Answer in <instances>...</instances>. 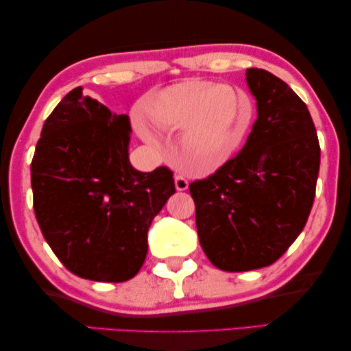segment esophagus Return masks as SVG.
Returning a JSON list of instances; mask_svg holds the SVG:
<instances>
[{
  "label": "esophagus",
  "instance_id": "34e87169",
  "mask_svg": "<svg viewBox=\"0 0 351 351\" xmlns=\"http://www.w3.org/2000/svg\"><path fill=\"white\" fill-rule=\"evenodd\" d=\"M176 188L177 191H185L188 189V180L183 176H176Z\"/></svg>",
  "mask_w": 351,
  "mask_h": 351
}]
</instances>
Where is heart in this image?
<instances>
[{"label": "heart", "mask_w": 351, "mask_h": 351, "mask_svg": "<svg viewBox=\"0 0 351 351\" xmlns=\"http://www.w3.org/2000/svg\"><path fill=\"white\" fill-rule=\"evenodd\" d=\"M147 113L160 130L186 128L188 147L205 171L217 168L237 151L250 123L244 95L205 80L166 90L149 104ZM138 130L151 145H162L157 132L145 121H138Z\"/></svg>", "instance_id": "b5f03b06"}]
</instances>
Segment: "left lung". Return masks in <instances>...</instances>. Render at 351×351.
<instances>
[{
  "instance_id": "1",
  "label": "left lung",
  "mask_w": 351,
  "mask_h": 351,
  "mask_svg": "<svg viewBox=\"0 0 351 351\" xmlns=\"http://www.w3.org/2000/svg\"><path fill=\"white\" fill-rule=\"evenodd\" d=\"M258 118L247 143L219 169L189 183L200 245L217 269L271 266L311 213L320 146L305 102L272 73L249 68Z\"/></svg>"
}]
</instances>
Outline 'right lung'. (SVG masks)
<instances>
[{"mask_svg":"<svg viewBox=\"0 0 351 351\" xmlns=\"http://www.w3.org/2000/svg\"><path fill=\"white\" fill-rule=\"evenodd\" d=\"M130 119L82 88L46 118L31 163L34 211L46 243L80 278L123 283L147 254V230L176 193L172 171L129 162Z\"/></svg>","mask_w":351,"mask_h":351,"instance_id":"add662e5","label":"right lung"}]
</instances>
